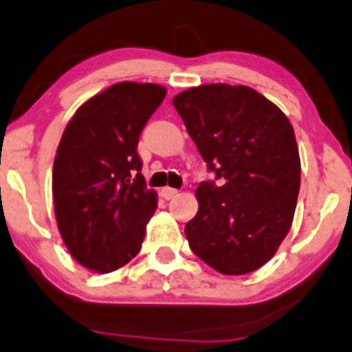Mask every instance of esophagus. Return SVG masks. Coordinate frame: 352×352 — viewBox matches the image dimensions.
<instances>
[{
	"instance_id": "34e87169",
	"label": "esophagus",
	"mask_w": 352,
	"mask_h": 352,
	"mask_svg": "<svg viewBox=\"0 0 352 352\" xmlns=\"http://www.w3.org/2000/svg\"><path fill=\"white\" fill-rule=\"evenodd\" d=\"M161 195H162V198H164V199H171L177 195V190H175V188L166 186V188H162V190H161Z\"/></svg>"
}]
</instances>
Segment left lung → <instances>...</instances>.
Masks as SVG:
<instances>
[{
  "mask_svg": "<svg viewBox=\"0 0 352 352\" xmlns=\"http://www.w3.org/2000/svg\"><path fill=\"white\" fill-rule=\"evenodd\" d=\"M173 105L220 184L196 188L186 223L191 250L225 275L265 265L289 233L300 188V157L287 116L247 85L210 84Z\"/></svg>",
  "mask_w": 352,
  "mask_h": 352,
  "instance_id": "1",
  "label": "left lung"
}]
</instances>
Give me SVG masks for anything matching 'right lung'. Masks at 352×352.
Segmentation results:
<instances>
[{"mask_svg":"<svg viewBox=\"0 0 352 352\" xmlns=\"http://www.w3.org/2000/svg\"><path fill=\"white\" fill-rule=\"evenodd\" d=\"M157 84L120 82L77 109L54 161L55 218L70 255L109 274L131 262L157 208L138 154L139 135L164 100Z\"/></svg>","mask_w":352,"mask_h":352,"instance_id":"obj_1","label":"right lung"}]
</instances>
